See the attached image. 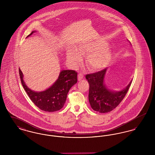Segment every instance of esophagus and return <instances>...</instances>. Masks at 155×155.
Here are the masks:
<instances>
[{
	"label": "esophagus",
	"instance_id": "34e87169",
	"mask_svg": "<svg viewBox=\"0 0 155 155\" xmlns=\"http://www.w3.org/2000/svg\"><path fill=\"white\" fill-rule=\"evenodd\" d=\"M83 78H84V74H82V73H79L78 75V80L80 81Z\"/></svg>",
	"mask_w": 155,
	"mask_h": 155
}]
</instances>
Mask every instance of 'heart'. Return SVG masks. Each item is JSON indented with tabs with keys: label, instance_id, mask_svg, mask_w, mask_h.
<instances>
[{
	"label": "heart",
	"instance_id": "obj_1",
	"mask_svg": "<svg viewBox=\"0 0 155 155\" xmlns=\"http://www.w3.org/2000/svg\"><path fill=\"white\" fill-rule=\"evenodd\" d=\"M106 43L98 40L84 42L76 47V49H70L67 53L68 60L73 65H77L81 60L80 54H87L86 63L89 70H99L106 66L110 60V50Z\"/></svg>",
	"mask_w": 155,
	"mask_h": 155
}]
</instances>
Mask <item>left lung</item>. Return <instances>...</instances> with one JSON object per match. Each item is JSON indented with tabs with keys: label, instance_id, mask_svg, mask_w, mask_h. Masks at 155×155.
<instances>
[{
	"label": "left lung",
	"instance_id": "8db88e82",
	"mask_svg": "<svg viewBox=\"0 0 155 155\" xmlns=\"http://www.w3.org/2000/svg\"><path fill=\"white\" fill-rule=\"evenodd\" d=\"M106 68L93 74L86 75L89 85V102L93 110L99 113H108L114 109L125 97L132 81L125 88L114 92L107 88L104 84Z\"/></svg>",
	"mask_w": 155,
	"mask_h": 155
}]
</instances>
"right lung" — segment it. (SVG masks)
<instances>
[{"instance_id":"add662e5","label":"right lung","mask_w":155,"mask_h":155,"mask_svg":"<svg viewBox=\"0 0 155 155\" xmlns=\"http://www.w3.org/2000/svg\"><path fill=\"white\" fill-rule=\"evenodd\" d=\"M34 32L35 31H32L28 37ZM19 74L22 87L30 99L41 110L48 112L60 110L66 102L70 89L77 82V73L75 71L63 70L52 86L44 91L37 92L31 90L25 85L23 81V74L20 68Z\"/></svg>"}]
</instances>
